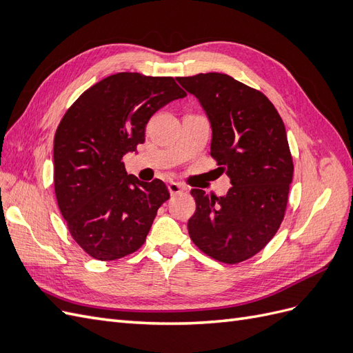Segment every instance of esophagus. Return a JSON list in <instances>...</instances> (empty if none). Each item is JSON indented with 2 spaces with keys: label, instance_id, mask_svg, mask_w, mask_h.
<instances>
[{
  "label": "esophagus",
  "instance_id": "esophagus-1",
  "mask_svg": "<svg viewBox=\"0 0 353 353\" xmlns=\"http://www.w3.org/2000/svg\"><path fill=\"white\" fill-rule=\"evenodd\" d=\"M168 190H169L170 196H176V194H179V193H183V191H184L185 188H184L183 185H181V184H178V183H169Z\"/></svg>",
  "mask_w": 353,
  "mask_h": 353
}]
</instances>
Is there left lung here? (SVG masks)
<instances>
[{
  "label": "left lung",
  "instance_id": "1",
  "mask_svg": "<svg viewBox=\"0 0 353 353\" xmlns=\"http://www.w3.org/2000/svg\"><path fill=\"white\" fill-rule=\"evenodd\" d=\"M196 95L212 125L210 156L231 188L216 197L193 188L196 212L190 239L222 263L259 253L284 219L293 179V157L281 116L265 94L223 73L176 78Z\"/></svg>",
  "mask_w": 353,
  "mask_h": 353
}]
</instances>
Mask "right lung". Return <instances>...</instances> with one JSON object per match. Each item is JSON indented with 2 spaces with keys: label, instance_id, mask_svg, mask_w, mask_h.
Instances as JSON below:
<instances>
[{
  "label": "right lung",
  "instance_id": "add662e5",
  "mask_svg": "<svg viewBox=\"0 0 353 353\" xmlns=\"http://www.w3.org/2000/svg\"><path fill=\"white\" fill-rule=\"evenodd\" d=\"M170 77L122 72L83 91L54 135V191L73 240L91 258L116 261L145 241L169 199L163 181L128 175L123 156L145 141V125L185 97Z\"/></svg>",
  "mask_w": 353,
  "mask_h": 353
}]
</instances>
